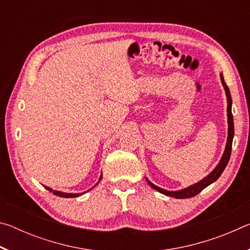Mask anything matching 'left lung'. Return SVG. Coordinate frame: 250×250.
<instances>
[{
  "label": "left lung",
  "mask_w": 250,
  "mask_h": 250,
  "mask_svg": "<svg viewBox=\"0 0 250 250\" xmlns=\"http://www.w3.org/2000/svg\"><path fill=\"white\" fill-rule=\"evenodd\" d=\"M221 79H222L224 89H225L226 96H227L228 137H227V143H226L225 151H224V154L222 156L221 161H219L218 166L215 167L214 170L211 171L208 175H207L206 177H204V179H203L202 181L197 182V183L193 184L191 186H188V188H186L184 189H181V191H175V192L167 191V189L160 188L159 186H156L153 183H151V182L146 179L147 183H149V185L151 186V188H153L155 191L162 193V194H164V195H167V196H171V197H174V198H189V197H193V196L197 195V194L200 193V192H202L203 189H204L205 188H207V186H208L209 184L214 183V182L216 181L219 176H221L223 171L225 170V167L227 166L228 161H229V158H230V153H231L232 138H234V119H232V113H231V97H230V92H229V89H228L227 84L225 83V82H224L223 75H221Z\"/></svg>",
  "instance_id": "obj_1"
}]
</instances>
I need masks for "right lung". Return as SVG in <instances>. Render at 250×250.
<instances>
[{
	"label": "right lung",
	"mask_w": 250,
	"mask_h": 250,
	"mask_svg": "<svg viewBox=\"0 0 250 250\" xmlns=\"http://www.w3.org/2000/svg\"><path fill=\"white\" fill-rule=\"evenodd\" d=\"M101 177H103V176H100L99 181L101 180ZM97 184H98V183H97ZM45 188L48 189V191L52 192L53 194H55V195L61 196V197H77V196H79V195H82V194H83V193L76 194V193H64V192H59V191H54V189H52L50 188H47V186H45Z\"/></svg>",
	"instance_id": "right-lung-1"
}]
</instances>
